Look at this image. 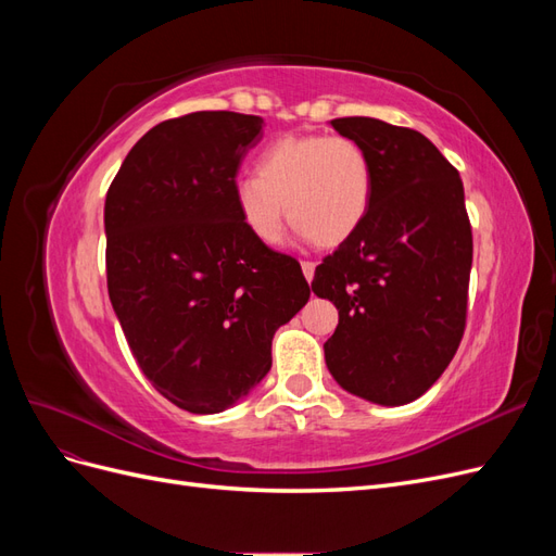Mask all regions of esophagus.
Wrapping results in <instances>:
<instances>
[{
  "label": "esophagus",
  "instance_id": "esophagus-1",
  "mask_svg": "<svg viewBox=\"0 0 556 556\" xmlns=\"http://www.w3.org/2000/svg\"><path fill=\"white\" fill-rule=\"evenodd\" d=\"M301 271H304L306 280L311 282L313 276H315V264H313V262H301Z\"/></svg>",
  "mask_w": 556,
  "mask_h": 556
}]
</instances>
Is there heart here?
Wrapping results in <instances>:
<instances>
[{
    "label": "heart",
    "mask_w": 556,
    "mask_h": 556,
    "mask_svg": "<svg viewBox=\"0 0 556 556\" xmlns=\"http://www.w3.org/2000/svg\"><path fill=\"white\" fill-rule=\"evenodd\" d=\"M255 172L233 185V206L264 245L280 241L288 211L299 237L336 248L362 227L371 206V160L348 137L288 134L262 150Z\"/></svg>",
    "instance_id": "obj_1"
}]
</instances>
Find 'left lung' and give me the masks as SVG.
Listing matches in <instances>:
<instances>
[{"mask_svg":"<svg viewBox=\"0 0 556 556\" xmlns=\"http://www.w3.org/2000/svg\"><path fill=\"white\" fill-rule=\"evenodd\" d=\"M331 127L366 150L374 197L311 282L339 308L327 368L345 392L403 406L443 376L464 336L473 262L464 185L415 129L362 115Z\"/></svg>","mask_w":556,"mask_h":556,"instance_id":"1","label":"left lung"}]
</instances>
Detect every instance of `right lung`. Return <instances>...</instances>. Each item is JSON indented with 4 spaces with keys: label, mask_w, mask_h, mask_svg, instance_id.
<instances>
[{
    "label": "right lung",
    "mask_w": 556,
    "mask_h": 556,
    "mask_svg": "<svg viewBox=\"0 0 556 556\" xmlns=\"http://www.w3.org/2000/svg\"><path fill=\"white\" fill-rule=\"evenodd\" d=\"M262 125L231 111L164 121L106 194L113 311L143 376L197 415L223 413L262 382L276 329L311 296L299 262L252 239L233 206Z\"/></svg>",
    "instance_id": "1"
}]
</instances>
